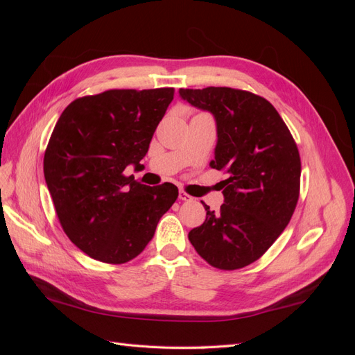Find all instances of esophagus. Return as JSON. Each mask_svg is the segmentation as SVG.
I'll use <instances>...</instances> for the list:
<instances>
[{"mask_svg":"<svg viewBox=\"0 0 355 355\" xmlns=\"http://www.w3.org/2000/svg\"><path fill=\"white\" fill-rule=\"evenodd\" d=\"M179 200H182V201H187V202L194 201V198H192L189 194H187L185 191H179Z\"/></svg>","mask_w":355,"mask_h":355,"instance_id":"esophagus-1","label":"esophagus"}]
</instances>
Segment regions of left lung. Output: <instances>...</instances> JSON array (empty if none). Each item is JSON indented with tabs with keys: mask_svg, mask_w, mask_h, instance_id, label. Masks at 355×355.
<instances>
[{
	"mask_svg": "<svg viewBox=\"0 0 355 355\" xmlns=\"http://www.w3.org/2000/svg\"><path fill=\"white\" fill-rule=\"evenodd\" d=\"M180 98L216 120L218 144L210 166L223 170L220 211L206 206V220L188 239L218 270H240L270 249L292 219L300 187L295 139L274 106L231 87L180 89Z\"/></svg>",
	"mask_w": 355,
	"mask_h": 355,
	"instance_id": "1",
	"label": "left lung"
}]
</instances>
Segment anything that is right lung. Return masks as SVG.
Returning <instances> with one entry per match:
<instances>
[{
    "label": "right lung",
    "instance_id": "add662e5",
    "mask_svg": "<svg viewBox=\"0 0 355 355\" xmlns=\"http://www.w3.org/2000/svg\"><path fill=\"white\" fill-rule=\"evenodd\" d=\"M175 89L106 90L71 102L44 154V178L68 239L96 261L125 263L153 240L173 206V184L146 187L125 176L141 166Z\"/></svg>",
    "mask_w": 355,
    "mask_h": 355
}]
</instances>
